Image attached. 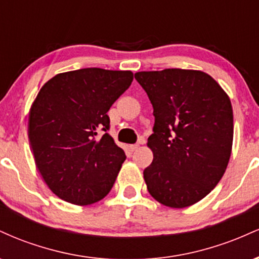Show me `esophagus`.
<instances>
[{"label": "esophagus", "mask_w": 259, "mask_h": 259, "mask_svg": "<svg viewBox=\"0 0 259 259\" xmlns=\"http://www.w3.org/2000/svg\"><path fill=\"white\" fill-rule=\"evenodd\" d=\"M139 147H140V145H139V144H135V145H130V146H129L130 151H132V152H134V151H136V150H138Z\"/></svg>", "instance_id": "34e87169"}]
</instances>
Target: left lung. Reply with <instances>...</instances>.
Instances as JSON below:
<instances>
[{
	"instance_id": "obj_1",
	"label": "left lung",
	"mask_w": 259,
	"mask_h": 259,
	"mask_svg": "<svg viewBox=\"0 0 259 259\" xmlns=\"http://www.w3.org/2000/svg\"><path fill=\"white\" fill-rule=\"evenodd\" d=\"M153 106V160L144 170L150 195L170 208L201 201L222 179L234 138L227 92L207 73L164 69L135 73Z\"/></svg>"
}]
</instances>
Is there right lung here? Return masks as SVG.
Listing matches in <instances>:
<instances>
[{"label":"right lung","instance_id":"1","mask_svg":"<svg viewBox=\"0 0 259 259\" xmlns=\"http://www.w3.org/2000/svg\"><path fill=\"white\" fill-rule=\"evenodd\" d=\"M133 75L84 68L57 74L38 91L29 112V141L37 170L62 200L88 206L111 191L126 157L107 133V112Z\"/></svg>","mask_w":259,"mask_h":259}]
</instances>
